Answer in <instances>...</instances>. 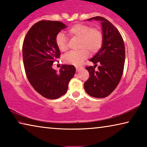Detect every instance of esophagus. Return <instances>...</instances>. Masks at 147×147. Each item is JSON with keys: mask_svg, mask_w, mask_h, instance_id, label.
I'll return each instance as SVG.
<instances>
[{"mask_svg": "<svg viewBox=\"0 0 147 147\" xmlns=\"http://www.w3.org/2000/svg\"><path fill=\"white\" fill-rule=\"evenodd\" d=\"M76 71H79L80 70H81L82 67H76Z\"/></svg>", "mask_w": 147, "mask_h": 147, "instance_id": "1", "label": "esophagus"}]
</instances>
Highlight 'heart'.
Here are the masks:
<instances>
[{
    "label": "heart",
    "mask_w": 147,
    "mask_h": 147,
    "mask_svg": "<svg viewBox=\"0 0 147 147\" xmlns=\"http://www.w3.org/2000/svg\"><path fill=\"white\" fill-rule=\"evenodd\" d=\"M67 34L71 37L80 39L79 48L81 49L65 54L63 57V61L65 63L79 65L89 57V51L96 53L102 45V32L99 28H91L88 24H74L67 30ZM55 41L59 51L65 52L67 50V39L63 33L57 34Z\"/></svg>",
    "instance_id": "b5f03b06"
}]
</instances>
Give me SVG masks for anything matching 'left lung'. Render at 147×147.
I'll list each match as a JSON object with an SVG mask.
<instances>
[{"instance_id": "left-lung-1", "label": "left lung", "mask_w": 147, "mask_h": 147, "mask_svg": "<svg viewBox=\"0 0 147 147\" xmlns=\"http://www.w3.org/2000/svg\"><path fill=\"white\" fill-rule=\"evenodd\" d=\"M100 21L103 35V42L98 52L90 60L94 67H86L89 78L84 83L86 93L95 98H104L109 95L118 86L123 75L125 48L123 38L108 20L102 17H94L87 21ZM99 65L98 71L94 68Z\"/></svg>"}]
</instances>
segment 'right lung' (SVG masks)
I'll use <instances>...</instances> for the list:
<instances>
[{"mask_svg":"<svg viewBox=\"0 0 147 147\" xmlns=\"http://www.w3.org/2000/svg\"><path fill=\"white\" fill-rule=\"evenodd\" d=\"M65 28L61 22L41 21L31 27L24 39L23 58L27 78L35 90L48 99L65 94L76 73L72 65H63L58 73L52 67L60 56L56 37Z\"/></svg>","mask_w":147,"mask_h":147,"instance_id":"add662e5","label":"right lung"}]
</instances>
